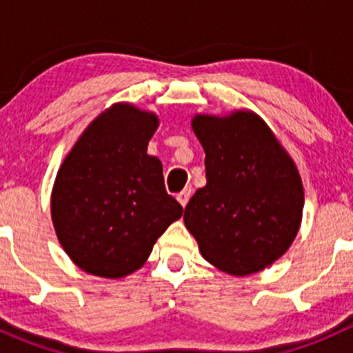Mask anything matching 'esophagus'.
<instances>
[{"label": "esophagus", "instance_id": "34e87169", "mask_svg": "<svg viewBox=\"0 0 353 353\" xmlns=\"http://www.w3.org/2000/svg\"><path fill=\"white\" fill-rule=\"evenodd\" d=\"M191 193H193V191H191V188H184V190L177 194V201L181 203V206H183V208L188 205V201H190Z\"/></svg>", "mask_w": 353, "mask_h": 353}]
</instances>
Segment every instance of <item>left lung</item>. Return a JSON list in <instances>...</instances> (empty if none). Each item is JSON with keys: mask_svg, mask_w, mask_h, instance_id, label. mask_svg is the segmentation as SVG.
<instances>
[{"mask_svg": "<svg viewBox=\"0 0 353 353\" xmlns=\"http://www.w3.org/2000/svg\"><path fill=\"white\" fill-rule=\"evenodd\" d=\"M191 128L205 150L206 186L184 210L203 258L229 275L273 265L301 229L304 186L294 159L256 112L196 114Z\"/></svg>", "mask_w": 353, "mask_h": 353, "instance_id": "8db88e82", "label": "left lung"}]
</instances>
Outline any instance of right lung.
Masks as SVG:
<instances>
[{
    "instance_id": "1",
    "label": "right lung",
    "mask_w": 353,
    "mask_h": 353,
    "mask_svg": "<svg viewBox=\"0 0 353 353\" xmlns=\"http://www.w3.org/2000/svg\"><path fill=\"white\" fill-rule=\"evenodd\" d=\"M155 112L128 102L102 110L65 157L51 193L56 236L71 261L102 279L140 270L183 206L163 186L162 162L147 154Z\"/></svg>"
}]
</instances>
